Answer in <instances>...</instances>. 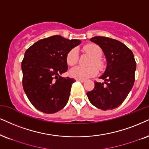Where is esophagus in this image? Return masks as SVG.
Wrapping results in <instances>:
<instances>
[{"mask_svg":"<svg viewBox=\"0 0 149 149\" xmlns=\"http://www.w3.org/2000/svg\"><path fill=\"white\" fill-rule=\"evenodd\" d=\"M76 81H80L81 82H85V80H81V79H76Z\"/></svg>","mask_w":149,"mask_h":149,"instance_id":"esophagus-1","label":"esophagus"}]
</instances>
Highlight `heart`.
Listing matches in <instances>:
<instances>
[{
	"mask_svg": "<svg viewBox=\"0 0 149 149\" xmlns=\"http://www.w3.org/2000/svg\"><path fill=\"white\" fill-rule=\"evenodd\" d=\"M83 49L86 53L92 56V58L89 62V65L91 67L84 68L82 67H76L71 69L69 74L71 77L76 79L84 80L88 78L93 77L97 73V67L98 69L102 67V62L101 61V57L102 55V51L98 45L95 44L86 45L83 47ZM78 51L76 48H73L67 53L66 61L67 65L69 66H73L76 65L78 61ZM92 65H95L92 66Z\"/></svg>",
	"mask_w": 149,
	"mask_h": 149,
	"instance_id": "b5f03b06",
	"label": "heart"
}]
</instances>
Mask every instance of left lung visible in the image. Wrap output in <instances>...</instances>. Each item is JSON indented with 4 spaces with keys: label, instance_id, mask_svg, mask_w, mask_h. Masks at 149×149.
I'll use <instances>...</instances> for the list:
<instances>
[{
    "label": "left lung",
    "instance_id": "obj_1",
    "mask_svg": "<svg viewBox=\"0 0 149 149\" xmlns=\"http://www.w3.org/2000/svg\"><path fill=\"white\" fill-rule=\"evenodd\" d=\"M90 40L100 47L107 65L100 77L104 82H95L94 88L86 95L90 102L97 109L111 110L123 102L133 87L136 70L134 56L125 44L115 39L95 36Z\"/></svg>",
    "mask_w": 149,
    "mask_h": 149
}]
</instances>
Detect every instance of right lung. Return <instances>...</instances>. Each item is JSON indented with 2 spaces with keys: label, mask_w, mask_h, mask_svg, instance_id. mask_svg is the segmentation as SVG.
<instances>
[{
  "label": "right lung",
  "mask_w": 149,
  "mask_h": 149,
  "mask_svg": "<svg viewBox=\"0 0 149 149\" xmlns=\"http://www.w3.org/2000/svg\"><path fill=\"white\" fill-rule=\"evenodd\" d=\"M80 42L77 39L53 36L37 41L24 53L22 86L30 102L38 111L54 113L67 104L76 80L61 75L68 69L67 53Z\"/></svg>",
  "instance_id": "1"
}]
</instances>
